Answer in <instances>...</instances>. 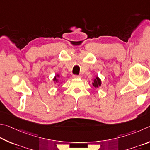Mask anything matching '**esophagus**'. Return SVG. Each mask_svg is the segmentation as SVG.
<instances>
[{
  "mask_svg": "<svg viewBox=\"0 0 150 150\" xmlns=\"http://www.w3.org/2000/svg\"><path fill=\"white\" fill-rule=\"evenodd\" d=\"M73 78H81V76L80 75H74L73 76Z\"/></svg>",
  "mask_w": 150,
  "mask_h": 150,
  "instance_id": "esophagus-1",
  "label": "esophagus"
}]
</instances>
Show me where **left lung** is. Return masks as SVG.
Wrapping results in <instances>:
<instances>
[{
	"label": "left lung",
	"mask_w": 150,
	"mask_h": 150,
	"mask_svg": "<svg viewBox=\"0 0 150 150\" xmlns=\"http://www.w3.org/2000/svg\"><path fill=\"white\" fill-rule=\"evenodd\" d=\"M92 84L95 88H99V86H101V81L100 79H99V78L98 76H97L96 78H94L93 82L92 83Z\"/></svg>",
	"instance_id": "obj_1"
}]
</instances>
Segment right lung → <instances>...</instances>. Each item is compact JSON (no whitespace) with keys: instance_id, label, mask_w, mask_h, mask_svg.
Instances as JSON below:
<instances>
[{"instance_id":"1","label":"right lung","mask_w":150,"mask_h":150,"mask_svg":"<svg viewBox=\"0 0 150 150\" xmlns=\"http://www.w3.org/2000/svg\"><path fill=\"white\" fill-rule=\"evenodd\" d=\"M59 78V74H57L56 76H55L54 78H53V81L54 82H57L58 81H59V80H58V78Z\"/></svg>"}]
</instances>
